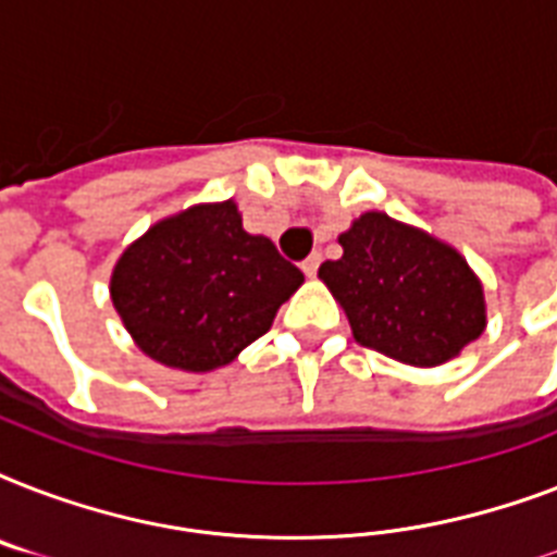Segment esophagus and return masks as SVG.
<instances>
[{"instance_id": "1", "label": "esophagus", "mask_w": 557, "mask_h": 557, "mask_svg": "<svg viewBox=\"0 0 557 557\" xmlns=\"http://www.w3.org/2000/svg\"><path fill=\"white\" fill-rule=\"evenodd\" d=\"M318 265H321V253H318V251L309 253V257L300 262V269H304L306 277H314V274H318Z\"/></svg>"}]
</instances>
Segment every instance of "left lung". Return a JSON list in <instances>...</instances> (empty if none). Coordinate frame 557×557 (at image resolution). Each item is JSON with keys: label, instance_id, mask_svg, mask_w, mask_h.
<instances>
[{"label": "left lung", "instance_id": "1", "mask_svg": "<svg viewBox=\"0 0 557 557\" xmlns=\"http://www.w3.org/2000/svg\"><path fill=\"white\" fill-rule=\"evenodd\" d=\"M330 286L361 347L410 367H436L485 330L483 286L466 257L419 227L370 210L338 236Z\"/></svg>", "mask_w": 557, "mask_h": 557}]
</instances>
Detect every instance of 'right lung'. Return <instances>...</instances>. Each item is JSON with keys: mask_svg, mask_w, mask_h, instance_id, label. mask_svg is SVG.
Segmentation results:
<instances>
[{"mask_svg": "<svg viewBox=\"0 0 557 557\" xmlns=\"http://www.w3.org/2000/svg\"><path fill=\"white\" fill-rule=\"evenodd\" d=\"M300 283L304 271L248 234L227 199L156 222L121 253L109 292L141 352L208 372L265 335Z\"/></svg>", "mask_w": 557, "mask_h": 557, "instance_id": "obj_1", "label": "right lung"}]
</instances>
